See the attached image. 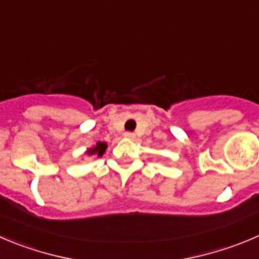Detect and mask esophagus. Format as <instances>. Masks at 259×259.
I'll list each match as a JSON object with an SVG mask.
<instances>
[{"label": "esophagus", "mask_w": 259, "mask_h": 259, "mask_svg": "<svg viewBox=\"0 0 259 259\" xmlns=\"http://www.w3.org/2000/svg\"><path fill=\"white\" fill-rule=\"evenodd\" d=\"M124 137L127 140H135V134H132V132H127V134H124Z\"/></svg>", "instance_id": "34e87169"}]
</instances>
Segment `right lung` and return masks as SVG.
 <instances>
[{
  "label": "right lung",
  "instance_id": "1",
  "mask_svg": "<svg viewBox=\"0 0 259 259\" xmlns=\"http://www.w3.org/2000/svg\"><path fill=\"white\" fill-rule=\"evenodd\" d=\"M108 149V145L105 144V142H97V145H94V146L89 147V149H86L85 151V155H89V156H103L105 152V150Z\"/></svg>",
  "mask_w": 259,
  "mask_h": 259
}]
</instances>
